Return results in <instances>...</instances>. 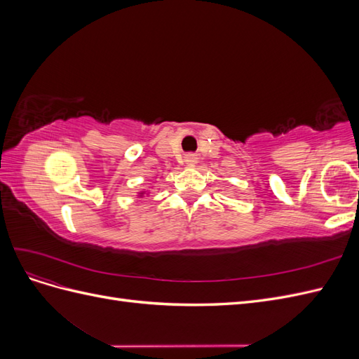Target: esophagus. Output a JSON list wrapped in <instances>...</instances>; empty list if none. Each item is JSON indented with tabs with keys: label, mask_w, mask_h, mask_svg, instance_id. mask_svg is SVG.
Masks as SVG:
<instances>
[{
	"label": "esophagus",
	"mask_w": 359,
	"mask_h": 359,
	"mask_svg": "<svg viewBox=\"0 0 359 359\" xmlns=\"http://www.w3.org/2000/svg\"><path fill=\"white\" fill-rule=\"evenodd\" d=\"M184 161H186V165H187V166L193 168V166H196V165H198L199 158H198V156H196V154H187L186 157H184Z\"/></svg>",
	"instance_id": "1"
}]
</instances>
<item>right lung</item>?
Instances as JSON below:
<instances>
[{"label":"right lung","mask_w":359,"mask_h":359,"mask_svg":"<svg viewBox=\"0 0 359 359\" xmlns=\"http://www.w3.org/2000/svg\"><path fill=\"white\" fill-rule=\"evenodd\" d=\"M148 194H149L148 190H142V191L137 193V198H144V196H148Z\"/></svg>","instance_id":"add662e5"}]
</instances>
